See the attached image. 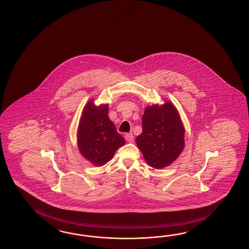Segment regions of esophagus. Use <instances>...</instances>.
<instances>
[{
    "mask_svg": "<svg viewBox=\"0 0 249 249\" xmlns=\"http://www.w3.org/2000/svg\"><path fill=\"white\" fill-rule=\"evenodd\" d=\"M124 138L127 141V142H133V141H134V136H133V133H126Z\"/></svg>",
    "mask_w": 249,
    "mask_h": 249,
    "instance_id": "obj_1",
    "label": "esophagus"
}]
</instances>
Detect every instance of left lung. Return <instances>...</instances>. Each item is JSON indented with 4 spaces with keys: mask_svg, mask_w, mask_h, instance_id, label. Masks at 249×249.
Here are the masks:
<instances>
[{
    "mask_svg": "<svg viewBox=\"0 0 249 249\" xmlns=\"http://www.w3.org/2000/svg\"><path fill=\"white\" fill-rule=\"evenodd\" d=\"M142 133L136 143L152 168L169 166L185 147V128L171 102L147 107L142 116Z\"/></svg>",
    "mask_w": 249,
    "mask_h": 249,
    "instance_id": "8db88e82",
    "label": "left lung"
}]
</instances>
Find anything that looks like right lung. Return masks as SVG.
I'll return each instance as SVG.
<instances>
[{"mask_svg":"<svg viewBox=\"0 0 249 249\" xmlns=\"http://www.w3.org/2000/svg\"><path fill=\"white\" fill-rule=\"evenodd\" d=\"M78 147L81 155L97 167L111 160L125 141L116 132L108 117V106L97 107L89 100L82 112L78 128Z\"/></svg>","mask_w":249,"mask_h":249,"instance_id":"add662e5","label":"right lung"}]
</instances>
